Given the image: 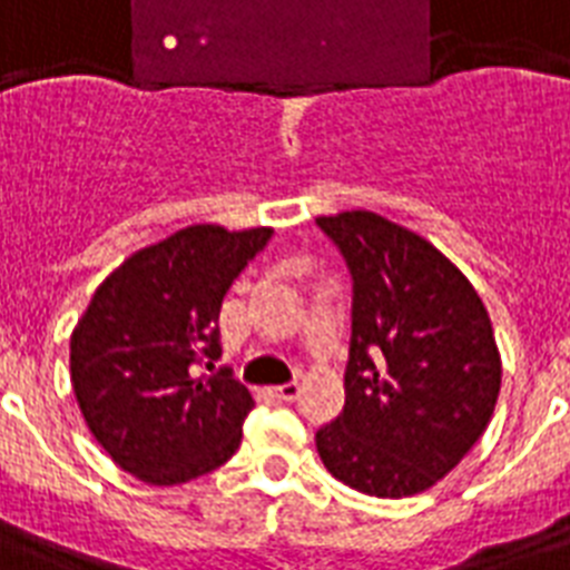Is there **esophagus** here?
I'll return each mask as SVG.
<instances>
[{"label":"esophagus","mask_w":570,"mask_h":570,"mask_svg":"<svg viewBox=\"0 0 570 570\" xmlns=\"http://www.w3.org/2000/svg\"><path fill=\"white\" fill-rule=\"evenodd\" d=\"M298 381H289V384H277V387H272V393H275L281 402H293L295 396H298Z\"/></svg>","instance_id":"1"}]
</instances>
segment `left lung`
<instances>
[{
	"label": "left lung",
	"mask_w": 570,
	"mask_h": 570,
	"mask_svg": "<svg viewBox=\"0 0 570 570\" xmlns=\"http://www.w3.org/2000/svg\"><path fill=\"white\" fill-rule=\"evenodd\" d=\"M316 224L352 275L346 405L316 432L320 459L361 494H420L494 414L503 366L485 304L432 242L381 215Z\"/></svg>",
	"instance_id": "obj_1"
}]
</instances>
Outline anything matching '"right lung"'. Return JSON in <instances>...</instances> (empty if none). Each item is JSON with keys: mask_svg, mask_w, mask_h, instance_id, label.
Here are the masks:
<instances>
[{"mask_svg": "<svg viewBox=\"0 0 570 570\" xmlns=\"http://www.w3.org/2000/svg\"><path fill=\"white\" fill-rule=\"evenodd\" d=\"M272 227L191 224L124 259L70 337V381L111 461L150 485H180L239 450L254 407L222 357L218 313Z\"/></svg>", "mask_w": 570, "mask_h": 570, "instance_id": "add662e5", "label": "right lung"}]
</instances>
